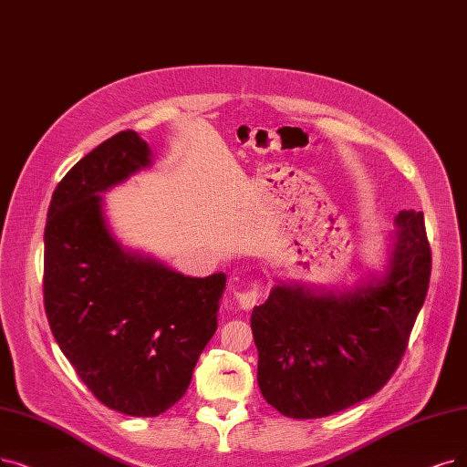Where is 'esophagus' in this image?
Returning <instances> with one entry per match:
<instances>
[{
    "instance_id": "34e87169",
    "label": "esophagus",
    "mask_w": 467,
    "mask_h": 467,
    "mask_svg": "<svg viewBox=\"0 0 467 467\" xmlns=\"http://www.w3.org/2000/svg\"><path fill=\"white\" fill-rule=\"evenodd\" d=\"M260 296H263V287H260V285H251L249 289L237 291L235 293V301L244 310H251L260 301Z\"/></svg>"
}]
</instances>
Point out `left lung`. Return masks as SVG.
Listing matches in <instances>:
<instances>
[{
	"instance_id": "obj_1",
	"label": "left lung",
	"mask_w": 467,
	"mask_h": 467,
	"mask_svg": "<svg viewBox=\"0 0 467 467\" xmlns=\"http://www.w3.org/2000/svg\"><path fill=\"white\" fill-rule=\"evenodd\" d=\"M387 241L383 268L352 287L277 282L253 308L256 381L279 414L331 416L395 374L431 275L423 213L400 211Z\"/></svg>"
}]
</instances>
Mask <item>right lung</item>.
Returning a JSON list of instances; mask_svg holds the SVG:
<instances>
[{"instance_id":"obj_1","label":"right lung","mask_w":467,"mask_h":467,"mask_svg":"<svg viewBox=\"0 0 467 467\" xmlns=\"http://www.w3.org/2000/svg\"><path fill=\"white\" fill-rule=\"evenodd\" d=\"M151 164V147L132 130L103 141L55 188L44 234L53 337L93 397L136 418L185 395L226 289L223 272L183 275L122 247L110 230L103 193Z\"/></svg>"}]
</instances>
